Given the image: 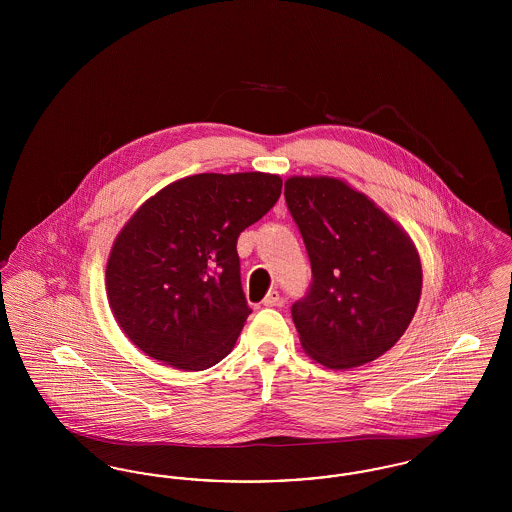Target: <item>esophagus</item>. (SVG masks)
I'll return each mask as SVG.
<instances>
[{"mask_svg": "<svg viewBox=\"0 0 512 512\" xmlns=\"http://www.w3.org/2000/svg\"><path fill=\"white\" fill-rule=\"evenodd\" d=\"M282 303V297H280V293L276 292H268L267 297L263 299V305L265 307H278Z\"/></svg>", "mask_w": 512, "mask_h": 512, "instance_id": "obj_1", "label": "esophagus"}]
</instances>
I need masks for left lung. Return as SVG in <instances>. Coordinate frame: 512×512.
Segmentation results:
<instances>
[{"instance_id": "8db88e82", "label": "left lung", "mask_w": 512, "mask_h": 512, "mask_svg": "<svg viewBox=\"0 0 512 512\" xmlns=\"http://www.w3.org/2000/svg\"><path fill=\"white\" fill-rule=\"evenodd\" d=\"M286 203L313 284L293 303L303 351L334 370L365 365L399 341L422 293L411 236L368 195L334 176H290Z\"/></svg>"}]
</instances>
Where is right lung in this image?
<instances>
[{"label":"right lung","mask_w":512,"mask_h":512,"mask_svg":"<svg viewBox=\"0 0 512 512\" xmlns=\"http://www.w3.org/2000/svg\"><path fill=\"white\" fill-rule=\"evenodd\" d=\"M282 194L268 172H203L144 201L117 234L105 268L111 313L147 357L180 370L217 365L251 309L238 236Z\"/></svg>","instance_id":"right-lung-1"}]
</instances>
